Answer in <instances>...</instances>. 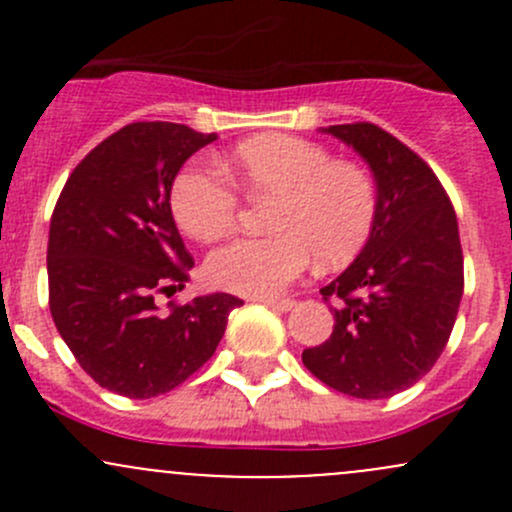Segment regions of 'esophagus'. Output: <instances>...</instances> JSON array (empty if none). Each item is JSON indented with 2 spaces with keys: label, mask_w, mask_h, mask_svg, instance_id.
I'll return each instance as SVG.
<instances>
[{
  "label": "esophagus",
  "mask_w": 512,
  "mask_h": 512,
  "mask_svg": "<svg viewBox=\"0 0 512 512\" xmlns=\"http://www.w3.org/2000/svg\"><path fill=\"white\" fill-rule=\"evenodd\" d=\"M260 304H265V307L275 309V312H289V309L294 307L292 299H270V297H260L257 299Z\"/></svg>",
  "instance_id": "34e87169"
}]
</instances>
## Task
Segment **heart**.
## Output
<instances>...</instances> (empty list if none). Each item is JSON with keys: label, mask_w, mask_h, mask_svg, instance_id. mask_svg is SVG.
<instances>
[{"label": "heart", "mask_w": 512, "mask_h": 512, "mask_svg": "<svg viewBox=\"0 0 512 512\" xmlns=\"http://www.w3.org/2000/svg\"><path fill=\"white\" fill-rule=\"evenodd\" d=\"M230 168L252 200L272 198L267 237H242L208 257V280L225 292L275 297L307 270L349 262L371 235L379 193L364 165L332 160L324 146L285 133L242 141ZM235 188L218 168L190 163L175 175L170 210L185 235L213 242L237 220Z\"/></svg>", "instance_id": "heart-1"}]
</instances>
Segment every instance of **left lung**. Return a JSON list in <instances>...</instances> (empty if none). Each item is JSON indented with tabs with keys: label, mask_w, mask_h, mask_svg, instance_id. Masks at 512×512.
Segmentation results:
<instances>
[{
	"label": "left lung",
	"mask_w": 512,
	"mask_h": 512,
	"mask_svg": "<svg viewBox=\"0 0 512 512\" xmlns=\"http://www.w3.org/2000/svg\"><path fill=\"white\" fill-rule=\"evenodd\" d=\"M322 131L366 160L379 205L364 250L319 289L339 302L334 332L302 361L342 394L389 399L428 374L451 337L463 297L458 220L436 173L384 128Z\"/></svg>",
	"instance_id": "obj_1"
}]
</instances>
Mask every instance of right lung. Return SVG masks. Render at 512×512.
<instances>
[{
    "instance_id": "1",
    "label": "right lung",
    "mask_w": 512,
    "mask_h": 512,
    "mask_svg": "<svg viewBox=\"0 0 512 512\" xmlns=\"http://www.w3.org/2000/svg\"><path fill=\"white\" fill-rule=\"evenodd\" d=\"M183 123L141 121L101 141L66 180L49 227V309L81 369L103 389L151 399L183 384L218 349L242 299L215 292L170 304L188 255L170 210L183 163L215 141Z\"/></svg>"
}]
</instances>
